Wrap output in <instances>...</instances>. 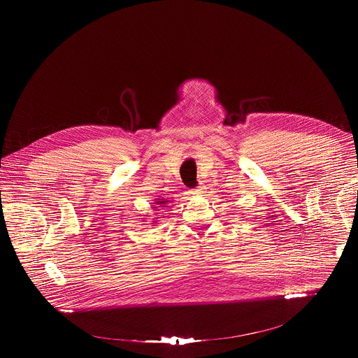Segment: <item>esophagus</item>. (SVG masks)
Segmentation results:
<instances>
[{"instance_id":"1","label":"esophagus","mask_w":358,"mask_h":358,"mask_svg":"<svg viewBox=\"0 0 358 358\" xmlns=\"http://www.w3.org/2000/svg\"><path fill=\"white\" fill-rule=\"evenodd\" d=\"M204 186H199L197 189H194L193 192H192V194H196V196H199V194H203V192H204Z\"/></svg>"}]
</instances>
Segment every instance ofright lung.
Masks as SVG:
<instances>
[{"label":"right lung","mask_w":358,"mask_h":358,"mask_svg":"<svg viewBox=\"0 0 358 358\" xmlns=\"http://www.w3.org/2000/svg\"><path fill=\"white\" fill-rule=\"evenodd\" d=\"M165 203H168V201H165V200L162 199V200H157V203H155V204L161 205V206H162V205L165 204Z\"/></svg>","instance_id":"add662e5"}]
</instances>
